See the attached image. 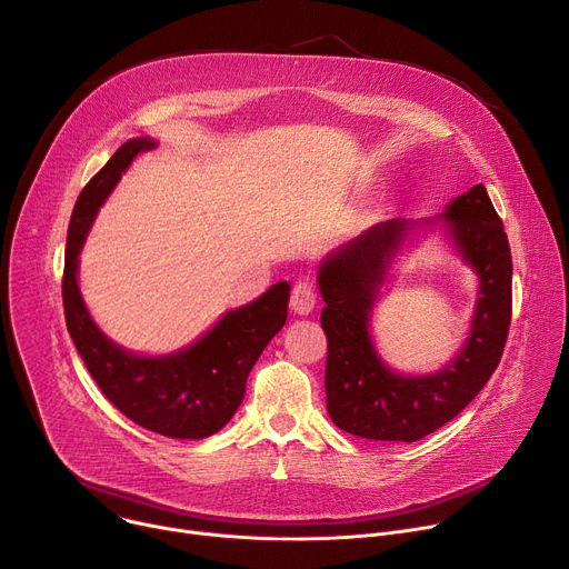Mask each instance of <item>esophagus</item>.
I'll return each instance as SVG.
<instances>
[{"label":"esophagus","mask_w":569,"mask_h":569,"mask_svg":"<svg viewBox=\"0 0 569 569\" xmlns=\"http://www.w3.org/2000/svg\"><path fill=\"white\" fill-rule=\"evenodd\" d=\"M315 303H317L315 288L308 281H297L292 292H290V308H292V312L308 315V312H312Z\"/></svg>","instance_id":"34e87169"}]
</instances>
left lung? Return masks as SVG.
<instances>
[{"label": "left lung", "mask_w": 569, "mask_h": 569, "mask_svg": "<svg viewBox=\"0 0 569 569\" xmlns=\"http://www.w3.org/2000/svg\"><path fill=\"white\" fill-rule=\"evenodd\" d=\"M441 218L455 248L479 277V297L466 347L437 373H393L378 358L369 336L378 288L412 222H378L319 266L317 286L327 301L321 329L329 342L327 410L349 435L419 441L455 419L500 365L511 323L513 274L505 224L483 184L455 198Z\"/></svg>", "instance_id": "obj_1"}]
</instances>
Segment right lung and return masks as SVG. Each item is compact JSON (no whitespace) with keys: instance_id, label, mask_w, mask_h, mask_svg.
<instances>
[{"instance_id":"1","label":"right lung","mask_w":569,"mask_h":569,"mask_svg":"<svg viewBox=\"0 0 569 569\" xmlns=\"http://www.w3.org/2000/svg\"><path fill=\"white\" fill-rule=\"evenodd\" d=\"M152 148L154 141L146 137L126 141L80 191L67 229L64 321L76 351L121 415L157 435L204 439L216 435L246 398V382L254 362L286 323L290 286L286 281L274 283L257 301L229 310L196 345L173 356L143 358L108 340L80 297L78 254L99 207L121 173L139 152Z\"/></svg>"}]
</instances>
